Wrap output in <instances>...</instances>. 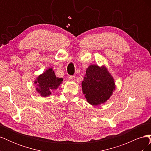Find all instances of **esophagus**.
I'll return each mask as SVG.
<instances>
[{"mask_svg":"<svg viewBox=\"0 0 151 151\" xmlns=\"http://www.w3.org/2000/svg\"><path fill=\"white\" fill-rule=\"evenodd\" d=\"M75 78H76L75 76H70L69 77H68V79H69V80L72 81H75Z\"/></svg>","mask_w":151,"mask_h":151,"instance_id":"34e87169","label":"esophagus"}]
</instances>
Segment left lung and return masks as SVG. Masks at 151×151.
<instances>
[{
    "label": "left lung",
    "instance_id": "1",
    "mask_svg": "<svg viewBox=\"0 0 151 151\" xmlns=\"http://www.w3.org/2000/svg\"><path fill=\"white\" fill-rule=\"evenodd\" d=\"M115 88L114 79L104 66L91 65L87 68L82 89L89 104L96 106L105 103Z\"/></svg>",
    "mask_w": 151,
    "mask_h": 151
}]
</instances>
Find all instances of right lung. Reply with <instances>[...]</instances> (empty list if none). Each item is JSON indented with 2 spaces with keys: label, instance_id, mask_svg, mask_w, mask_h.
Returning <instances> with one entry per match:
<instances>
[{
  "label": "right lung",
  "instance_id": "right-lung-1",
  "mask_svg": "<svg viewBox=\"0 0 151 151\" xmlns=\"http://www.w3.org/2000/svg\"><path fill=\"white\" fill-rule=\"evenodd\" d=\"M62 81L63 79L57 77L52 68H50L35 80L36 90L42 96L47 97L52 94V91L58 88Z\"/></svg>",
  "mask_w": 151,
  "mask_h": 151
}]
</instances>
